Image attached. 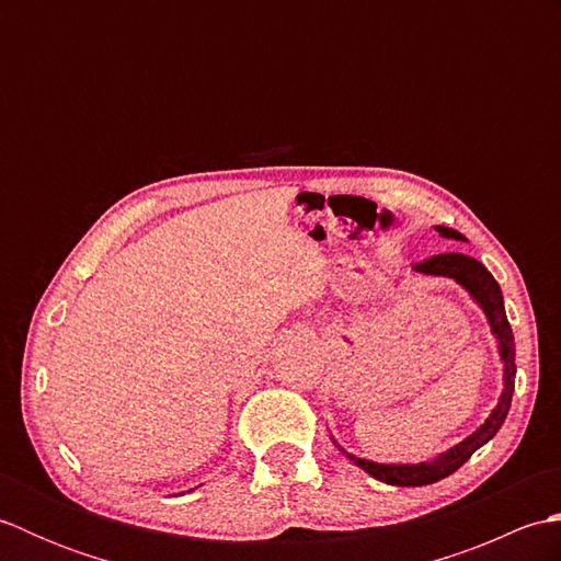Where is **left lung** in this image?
<instances>
[{"label": "left lung", "mask_w": 561, "mask_h": 561, "mask_svg": "<svg viewBox=\"0 0 561 561\" xmlns=\"http://www.w3.org/2000/svg\"><path fill=\"white\" fill-rule=\"evenodd\" d=\"M436 231L444 238H456V241H465V236L458 233L456 229H448V226H436ZM416 272L424 274H436V277H450L458 284H462L465 289L470 291L474 301L482 306V311L490 320L492 332L499 340V354H502L504 362V392L502 400L494 408L478 432L470 434L465 440H460L458 446H453L450 450L440 453L438 458L426 460V462H416V465H383V462H371L364 458H354L347 453V458L359 465L362 470H366L371 478L386 482V484H396V486H424L448 478V474L456 472L465 460H470V456L480 446H484L499 428H502L508 408H511V398H514V388H516V347H514V332H511L508 318L504 311V296L502 289H499L496 279L490 274L482 262H478L470 255L462 253H440L432 255L422 262H414Z\"/></svg>", "instance_id": "1"}]
</instances>
